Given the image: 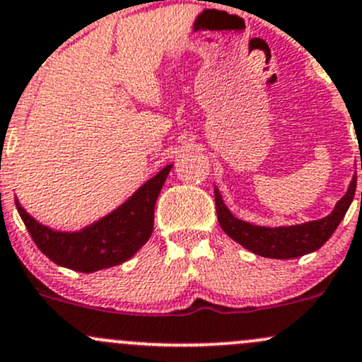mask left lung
I'll return each instance as SVG.
<instances>
[{
    "mask_svg": "<svg viewBox=\"0 0 362 362\" xmlns=\"http://www.w3.org/2000/svg\"><path fill=\"white\" fill-rule=\"evenodd\" d=\"M356 184L357 177L354 175L347 194L338 201L332 215L325 216L321 220H314V222L300 223V226L274 227V229H271V227L251 226L248 222H243V220L235 218L227 210L226 204H223L218 189H215V204L216 215H218V223L229 238L238 241L241 246H245L246 250L253 251L255 255H260V257L267 258H279V260L302 257V255L319 250L332 238V234L340 226L341 218H344L349 206H351L354 194H356Z\"/></svg>",
    "mask_w": 362,
    "mask_h": 362,
    "instance_id": "1",
    "label": "left lung"
}]
</instances>
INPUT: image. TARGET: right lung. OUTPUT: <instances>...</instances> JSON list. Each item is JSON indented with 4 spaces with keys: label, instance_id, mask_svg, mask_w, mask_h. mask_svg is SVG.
I'll use <instances>...</instances> for the list:
<instances>
[{
    "label": "right lung",
    "instance_id": "obj_1",
    "mask_svg": "<svg viewBox=\"0 0 362 362\" xmlns=\"http://www.w3.org/2000/svg\"><path fill=\"white\" fill-rule=\"evenodd\" d=\"M171 165L142 185L130 199L105 218L79 232H59L41 226L17 204L18 215L41 253L62 267L95 272L114 267L132 258L152 234L154 206Z\"/></svg>",
    "mask_w": 362,
    "mask_h": 362
}]
</instances>
